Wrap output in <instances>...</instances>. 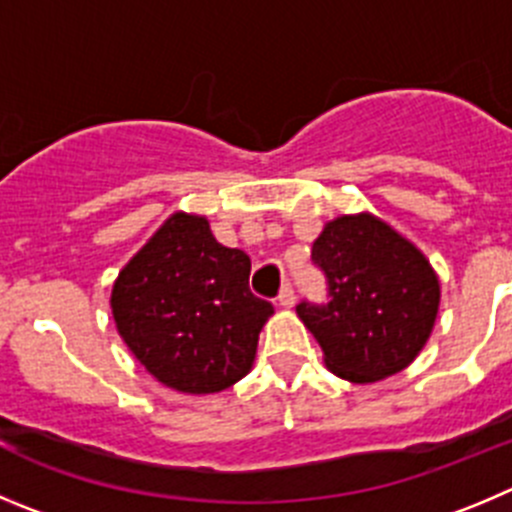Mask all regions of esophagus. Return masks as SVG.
<instances>
[{"instance_id":"34e87169","label":"esophagus","mask_w":512,"mask_h":512,"mask_svg":"<svg viewBox=\"0 0 512 512\" xmlns=\"http://www.w3.org/2000/svg\"><path fill=\"white\" fill-rule=\"evenodd\" d=\"M278 303L283 305V308H290V305L295 303V290H293V285L285 283L283 288H280V293H278Z\"/></svg>"}]
</instances>
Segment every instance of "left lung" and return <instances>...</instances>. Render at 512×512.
<instances>
[{
    "label": "left lung",
    "mask_w": 512,
    "mask_h": 512,
    "mask_svg": "<svg viewBox=\"0 0 512 512\" xmlns=\"http://www.w3.org/2000/svg\"><path fill=\"white\" fill-rule=\"evenodd\" d=\"M326 300H300L298 315L333 374L371 384L414 361L432 333L439 280L427 257L371 214L338 217L313 242Z\"/></svg>",
    "instance_id": "obj_1"
}]
</instances>
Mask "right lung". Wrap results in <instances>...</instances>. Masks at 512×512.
Masks as SVG:
<instances>
[{
    "mask_svg": "<svg viewBox=\"0 0 512 512\" xmlns=\"http://www.w3.org/2000/svg\"><path fill=\"white\" fill-rule=\"evenodd\" d=\"M250 257L204 217L174 214L123 267L111 308L133 356L161 384L214 394L250 371L272 303L250 290Z\"/></svg>",
    "mask_w": 512,
    "mask_h": 512,
    "instance_id": "obj_1",
    "label": "right lung"
}]
</instances>
